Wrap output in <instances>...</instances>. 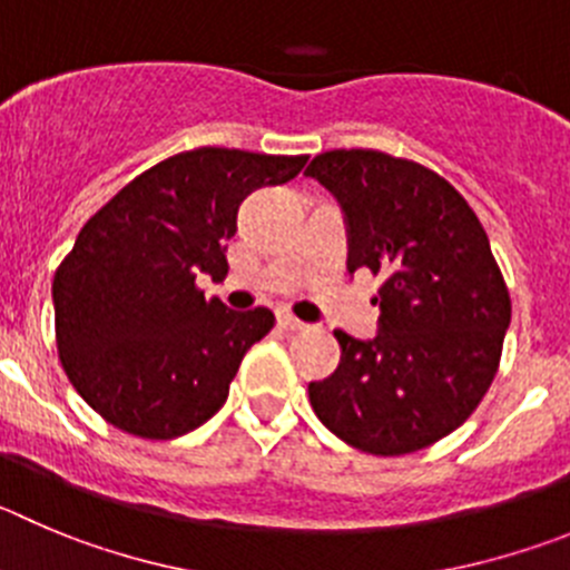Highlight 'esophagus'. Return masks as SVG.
Wrapping results in <instances>:
<instances>
[{
    "instance_id": "34e87169",
    "label": "esophagus",
    "mask_w": 570,
    "mask_h": 570,
    "mask_svg": "<svg viewBox=\"0 0 570 570\" xmlns=\"http://www.w3.org/2000/svg\"><path fill=\"white\" fill-rule=\"evenodd\" d=\"M278 326L284 328V332H303V328H306V323L297 321V317L292 315V312L281 309V312H278Z\"/></svg>"
}]
</instances>
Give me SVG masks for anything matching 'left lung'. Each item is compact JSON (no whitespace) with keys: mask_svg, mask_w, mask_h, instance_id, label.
<instances>
[{"mask_svg":"<svg viewBox=\"0 0 570 570\" xmlns=\"http://www.w3.org/2000/svg\"><path fill=\"white\" fill-rule=\"evenodd\" d=\"M345 213L348 273L382 275L380 332H334L343 357L309 382L317 419L371 455H405L481 405L512 321L507 281L464 196L413 159L334 148L306 168Z\"/></svg>","mask_w":570,"mask_h":570,"instance_id":"left-lung-1","label":"left lung"}]
</instances>
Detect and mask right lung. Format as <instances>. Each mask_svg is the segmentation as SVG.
<instances>
[{"instance_id":"add662e5","label":"right lung","mask_w":570,"mask_h":570,"mask_svg":"<svg viewBox=\"0 0 570 570\" xmlns=\"http://www.w3.org/2000/svg\"><path fill=\"white\" fill-rule=\"evenodd\" d=\"M306 159L213 146L174 154L81 227L52 278L56 345L72 387L106 422L163 441L225 405L275 315L207 301L196 275L225 278L244 196L289 183Z\"/></svg>"}]
</instances>
